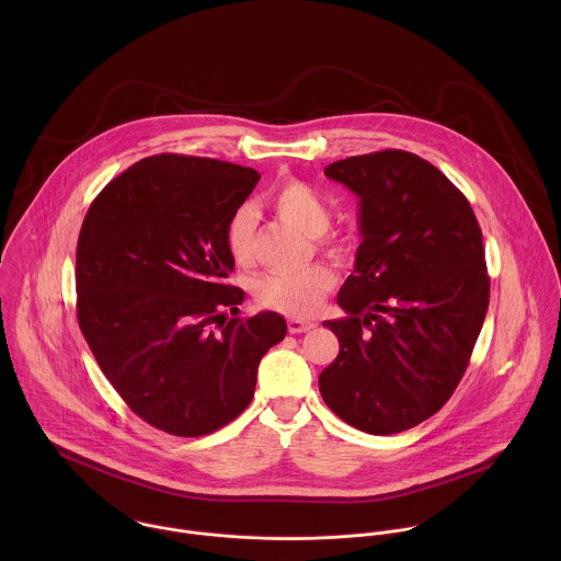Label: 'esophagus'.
<instances>
[{
	"instance_id": "1",
	"label": "esophagus",
	"mask_w": 561,
	"mask_h": 561,
	"mask_svg": "<svg viewBox=\"0 0 561 561\" xmlns=\"http://www.w3.org/2000/svg\"><path fill=\"white\" fill-rule=\"evenodd\" d=\"M318 323L311 320H289L287 323V328H289V332L291 334H300V332H309V330H313Z\"/></svg>"
}]
</instances>
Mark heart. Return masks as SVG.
I'll use <instances>...</instances> for the list:
<instances>
[{"mask_svg":"<svg viewBox=\"0 0 561 561\" xmlns=\"http://www.w3.org/2000/svg\"><path fill=\"white\" fill-rule=\"evenodd\" d=\"M274 209L291 225H296L309 238L321 236L330 225V205L320 192L298 179H289L276 185L270 194ZM254 238V211L241 207L229 227L227 245L238 263H248L252 256ZM321 248L330 256H345L347 243L336 238L321 240ZM334 287V274L328 265L313 263L300 272H265L252 283V296L263 309H272L294 318H307L323 300V296Z\"/></svg>","mask_w":561,"mask_h":561,"instance_id":"heart-1","label":"heart"}]
</instances>
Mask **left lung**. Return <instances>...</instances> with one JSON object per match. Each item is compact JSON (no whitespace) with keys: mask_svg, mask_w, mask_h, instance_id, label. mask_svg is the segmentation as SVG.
Instances as JSON below:
<instances>
[{"mask_svg":"<svg viewBox=\"0 0 561 561\" xmlns=\"http://www.w3.org/2000/svg\"><path fill=\"white\" fill-rule=\"evenodd\" d=\"M323 174L358 196L354 272L323 321L339 356L320 376L328 408L367 434L410 430L438 412L467 371L490 298L478 218L430 161L378 151Z\"/></svg>","mask_w":561,"mask_h":561,"instance_id":"obj_1","label":"left lung"}]
</instances>
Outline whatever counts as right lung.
Here are the masks:
<instances>
[{"mask_svg": "<svg viewBox=\"0 0 561 561\" xmlns=\"http://www.w3.org/2000/svg\"><path fill=\"white\" fill-rule=\"evenodd\" d=\"M256 181L238 163L163 153L110 181L83 218V339L116 393L161 432L203 436L233 421L263 354L287 334L274 311L236 318L243 291L227 285V227Z\"/></svg>", "mask_w": 561, "mask_h": 561, "instance_id": "right-lung-1", "label": "right lung"}]
</instances>
